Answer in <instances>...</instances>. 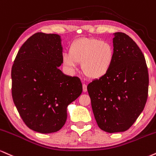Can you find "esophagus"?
Wrapping results in <instances>:
<instances>
[{"instance_id": "34e87169", "label": "esophagus", "mask_w": 156, "mask_h": 156, "mask_svg": "<svg viewBox=\"0 0 156 156\" xmlns=\"http://www.w3.org/2000/svg\"><path fill=\"white\" fill-rule=\"evenodd\" d=\"M82 89H83L84 92H86V91L87 90V85H86L85 84H83V85H82Z\"/></svg>"}]
</instances>
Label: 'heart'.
I'll list each match as a JSON object with an SVG mask.
<instances>
[{"mask_svg":"<svg viewBox=\"0 0 156 156\" xmlns=\"http://www.w3.org/2000/svg\"><path fill=\"white\" fill-rule=\"evenodd\" d=\"M114 60V49L109 42L96 38H82L69 47V52L63 55V64L70 72H74L78 63L82 70L91 79H99L110 70Z\"/></svg>","mask_w":156,"mask_h":156,"instance_id":"b5f03b06","label":"heart"}]
</instances>
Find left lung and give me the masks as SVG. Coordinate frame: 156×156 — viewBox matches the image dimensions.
<instances>
[{
    "label": "left lung",
    "instance_id": "1",
    "mask_svg": "<svg viewBox=\"0 0 156 156\" xmlns=\"http://www.w3.org/2000/svg\"><path fill=\"white\" fill-rule=\"evenodd\" d=\"M114 35L110 70L87 87L97 124L108 133L131 128L143 111L149 85L147 64L140 47L124 33Z\"/></svg>",
    "mask_w": 156,
    "mask_h": 156
}]
</instances>
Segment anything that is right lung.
<instances>
[{
	"label": "right lung",
	"mask_w": 156,
	"mask_h": 156,
	"mask_svg": "<svg viewBox=\"0 0 156 156\" xmlns=\"http://www.w3.org/2000/svg\"><path fill=\"white\" fill-rule=\"evenodd\" d=\"M63 48L58 34L36 33L18 51L12 68V94L18 112L29 129L42 133L59 131L67 107L80 96L76 76L63 74Z\"/></svg>",
	"instance_id": "1"
}]
</instances>
